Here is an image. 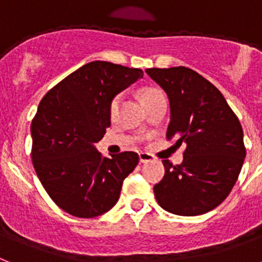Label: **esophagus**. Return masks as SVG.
<instances>
[{
  "instance_id": "34e87169",
  "label": "esophagus",
  "mask_w": 262,
  "mask_h": 262,
  "mask_svg": "<svg viewBox=\"0 0 262 262\" xmlns=\"http://www.w3.org/2000/svg\"><path fill=\"white\" fill-rule=\"evenodd\" d=\"M151 160H153V156L149 155V153H144V151H142V153H140V162H141V164L149 162V161H151Z\"/></svg>"
}]
</instances>
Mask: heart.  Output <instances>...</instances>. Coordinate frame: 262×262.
I'll return each mask as SVG.
<instances>
[{
	"label": "heart",
	"instance_id": "obj_1",
	"mask_svg": "<svg viewBox=\"0 0 262 262\" xmlns=\"http://www.w3.org/2000/svg\"><path fill=\"white\" fill-rule=\"evenodd\" d=\"M162 92L160 89H156V88H144V89L140 92V100H141L142 105L145 107L148 106L150 104L151 101H155L156 98L162 96ZM120 100H121V96L117 94V96H114L113 100L111 101V105H109V112H111V116L113 117L114 114L117 113V109H118V105H120Z\"/></svg>",
	"mask_w": 262,
	"mask_h": 262
}]
</instances>
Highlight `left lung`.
Returning <instances> with one entry per match:
<instances>
[{
	"mask_svg": "<svg viewBox=\"0 0 262 262\" xmlns=\"http://www.w3.org/2000/svg\"><path fill=\"white\" fill-rule=\"evenodd\" d=\"M166 92L170 122L166 138L186 144L184 161L164 160L155 185L158 205L179 216H199L219 206L236 184L245 158L243 127L212 82L185 67L146 69Z\"/></svg>",
	"mask_w": 262,
	"mask_h": 262,
	"instance_id": "1",
	"label": "left lung"
}]
</instances>
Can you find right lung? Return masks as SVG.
<instances>
[{"instance_id":"right-lung-1","label":"right lung","mask_w":262,"mask_h":262,"mask_svg":"<svg viewBox=\"0 0 262 262\" xmlns=\"http://www.w3.org/2000/svg\"><path fill=\"white\" fill-rule=\"evenodd\" d=\"M141 69L106 61L81 67L48 92L32 121V162L50 199L72 216L111 210L138 164L135 151L102 157L94 144L111 126L116 94L142 78Z\"/></svg>"}]
</instances>
